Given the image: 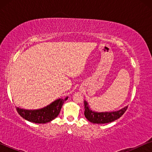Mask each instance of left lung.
<instances>
[{
    "mask_svg": "<svg viewBox=\"0 0 152 152\" xmlns=\"http://www.w3.org/2000/svg\"><path fill=\"white\" fill-rule=\"evenodd\" d=\"M84 105L85 117L89 121L93 123H97V124H103V123L114 121L121 117L127 109V107H125L118 111L111 113H96L89 109L88 104L86 101L84 102Z\"/></svg>",
    "mask_w": 152,
    "mask_h": 152,
    "instance_id": "8db88e82",
    "label": "left lung"
}]
</instances>
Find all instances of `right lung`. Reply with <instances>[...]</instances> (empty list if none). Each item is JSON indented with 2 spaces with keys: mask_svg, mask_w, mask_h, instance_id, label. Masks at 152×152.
<instances>
[{
  "mask_svg": "<svg viewBox=\"0 0 152 152\" xmlns=\"http://www.w3.org/2000/svg\"><path fill=\"white\" fill-rule=\"evenodd\" d=\"M68 99H58L43 109L39 110H25L17 108V113L23 119L35 123H46L58 117L61 107Z\"/></svg>",
  "mask_w": 152,
  "mask_h": 152,
  "instance_id": "obj_1",
  "label": "right lung"
}]
</instances>
